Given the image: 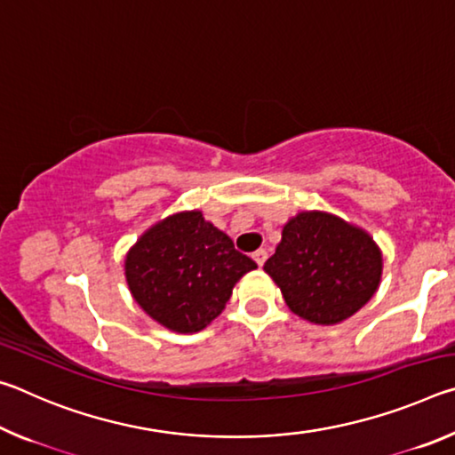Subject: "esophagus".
<instances>
[{
	"instance_id": "obj_1",
	"label": "esophagus",
	"mask_w": 455,
	"mask_h": 455,
	"mask_svg": "<svg viewBox=\"0 0 455 455\" xmlns=\"http://www.w3.org/2000/svg\"><path fill=\"white\" fill-rule=\"evenodd\" d=\"M252 259H255V263H257L259 267H263L265 260H267V251H265V249L255 251V252H252Z\"/></svg>"
}]
</instances>
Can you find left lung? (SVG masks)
<instances>
[{
  "mask_svg": "<svg viewBox=\"0 0 455 455\" xmlns=\"http://www.w3.org/2000/svg\"><path fill=\"white\" fill-rule=\"evenodd\" d=\"M263 268L292 313L315 325H337L379 289L383 255L361 227L331 212L303 211L283 227Z\"/></svg>",
  "mask_w": 455,
  "mask_h": 455,
  "instance_id": "1",
  "label": "left lung"
}]
</instances>
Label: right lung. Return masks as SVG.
<instances>
[{
  "mask_svg": "<svg viewBox=\"0 0 455 455\" xmlns=\"http://www.w3.org/2000/svg\"><path fill=\"white\" fill-rule=\"evenodd\" d=\"M257 263L200 211L146 228L124 259L128 289L142 311L174 333H196L219 317L233 287Z\"/></svg>",
  "mask_w": 455,
  "mask_h": 455,
  "instance_id": "right-lung-1",
  "label": "right lung"
}]
</instances>
